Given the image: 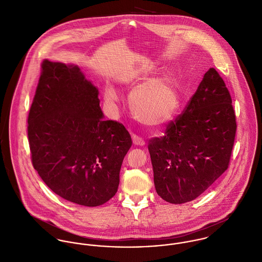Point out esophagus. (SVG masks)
Wrapping results in <instances>:
<instances>
[{"instance_id":"1","label":"esophagus","mask_w":262,"mask_h":262,"mask_svg":"<svg viewBox=\"0 0 262 262\" xmlns=\"http://www.w3.org/2000/svg\"><path fill=\"white\" fill-rule=\"evenodd\" d=\"M132 140H133V143H134L135 145L143 146V145L145 144V141H144L140 136H138V135H136V134H133V135H132Z\"/></svg>"}]
</instances>
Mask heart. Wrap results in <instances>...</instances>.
I'll list each match as a JSON object with an SVG mask.
<instances>
[{
  "instance_id": "b5f03b06",
  "label": "heart",
  "mask_w": 262,
  "mask_h": 262,
  "mask_svg": "<svg viewBox=\"0 0 262 262\" xmlns=\"http://www.w3.org/2000/svg\"><path fill=\"white\" fill-rule=\"evenodd\" d=\"M149 69L141 70L132 77V84L136 89L130 96V104L135 116L143 124L156 127L169 122L180 106V95L174 77L163 75L150 78ZM106 100L114 104L118 100L115 90L108 86Z\"/></svg>"
}]
</instances>
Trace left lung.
Here are the masks:
<instances>
[{
	"label": "left lung",
	"mask_w": 262,
	"mask_h": 262,
	"mask_svg": "<svg viewBox=\"0 0 262 262\" xmlns=\"http://www.w3.org/2000/svg\"><path fill=\"white\" fill-rule=\"evenodd\" d=\"M236 129L231 95L212 68L164 135L148 142L158 195L183 204L211 187L229 166Z\"/></svg>",
	"instance_id": "left-lung-1"
}]
</instances>
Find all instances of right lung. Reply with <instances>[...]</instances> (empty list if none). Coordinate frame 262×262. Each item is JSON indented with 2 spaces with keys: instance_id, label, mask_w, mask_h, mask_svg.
Wrapping results in <instances>:
<instances>
[{
  "instance_id": "obj_1",
  "label": "right lung",
  "mask_w": 262,
  "mask_h": 262,
  "mask_svg": "<svg viewBox=\"0 0 262 262\" xmlns=\"http://www.w3.org/2000/svg\"><path fill=\"white\" fill-rule=\"evenodd\" d=\"M98 90L77 67L41 63L28 115L31 161L62 199L97 207L112 199L132 139L122 123L104 120Z\"/></svg>"
}]
</instances>
